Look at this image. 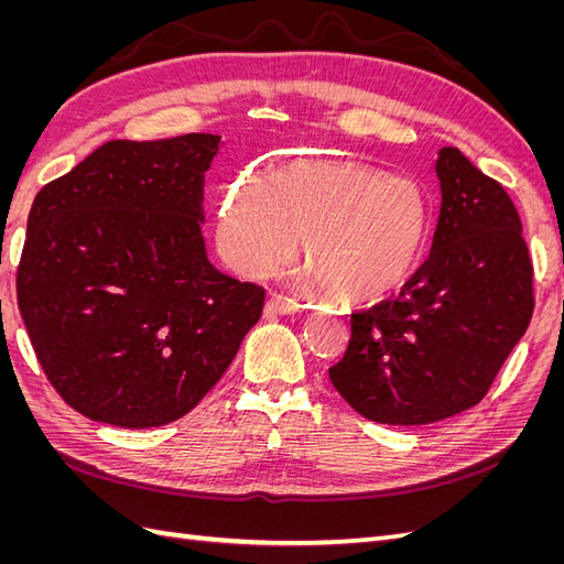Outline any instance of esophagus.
Wrapping results in <instances>:
<instances>
[{"instance_id": "esophagus-1", "label": "esophagus", "mask_w": 564, "mask_h": 564, "mask_svg": "<svg viewBox=\"0 0 564 564\" xmlns=\"http://www.w3.org/2000/svg\"><path fill=\"white\" fill-rule=\"evenodd\" d=\"M299 308H301V305H299L296 299H289V296L278 294V292H272L265 301V313L268 315H292Z\"/></svg>"}]
</instances>
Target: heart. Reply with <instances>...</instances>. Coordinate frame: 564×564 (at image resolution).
Instances as JSON below:
<instances>
[{
  "label": "heart",
  "instance_id": "b5f03b06",
  "mask_svg": "<svg viewBox=\"0 0 564 564\" xmlns=\"http://www.w3.org/2000/svg\"><path fill=\"white\" fill-rule=\"evenodd\" d=\"M431 232L429 197L352 160H308L272 178L242 176L220 207L218 247L247 275H268L301 253L327 294L373 303L416 270Z\"/></svg>",
  "mask_w": 564,
  "mask_h": 564
}]
</instances>
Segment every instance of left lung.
<instances>
[{"instance_id": "left-lung-1", "label": "left lung", "mask_w": 564, "mask_h": 564, "mask_svg": "<svg viewBox=\"0 0 564 564\" xmlns=\"http://www.w3.org/2000/svg\"><path fill=\"white\" fill-rule=\"evenodd\" d=\"M440 216L398 296L350 315L329 379L357 414L423 425L480 402L534 313V268L503 185L458 148L437 152Z\"/></svg>"}]
</instances>
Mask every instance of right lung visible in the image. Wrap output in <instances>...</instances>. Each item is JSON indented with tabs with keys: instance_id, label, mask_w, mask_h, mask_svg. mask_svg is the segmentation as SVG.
Segmentation results:
<instances>
[{
	"instance_id": "1",
	"label": "right lung",
	"mask_w": 564,
	"mask_h": 564,
	"mask_svg": "<svg viewBox=\"0 0 564 564\" xmlns=\"http://www.w3.org/2000/svg\"><path fill=\"white\" fill-rule=\"evenodd\" d=\"M220 135L110 141L46 183L28 216L19 311L48 383L119 429L185 416L230 367L265 289L204 249Z\"/></svg>"
}]
</instances>
